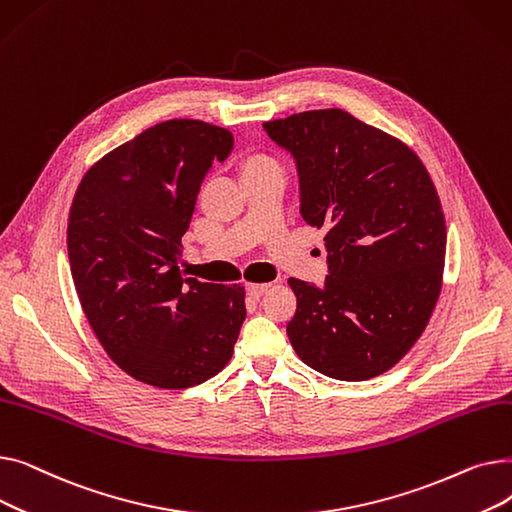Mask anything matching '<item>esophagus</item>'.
<instances>
[{
  "label": "esophagus",
  "mask_w": 512,
  "mask_h": 512,
  "mask_svg": "<svg viewBox=\"0 0 512 512\" xmlns=\"http://www.w3.org/2000/svg\"><path fill=\"white\" fill-rule=\"evenodd\" d=\"M272 288V284L270 282H253V284H249V294L253 299H259V297H263V294Z\"/></svg>",
  "instance_id": "esophagus-1"
}]
</instances>
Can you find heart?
<instances>
[{"label":"heart","mask_w":512,"mask_h":512,"mask_svg":"<svg viewBox=\"0 0 512 512\" xmlns=\"http://www.w3.org/2000/svg\"><path fill=\"white\" fill-rule=\"evenodd\" d=\"M259 164H278V161L270 155H253L247 161V166H259Z\"/></svg>","instance_id":"heart-1"}]
</instances>
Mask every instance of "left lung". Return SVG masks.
Here are the masks:
<instances>
[{
  "label": "left lung",
  "instance_id": "obj_1",
  "mask_svg": "<svg viewBox=\"0 0 512 512\" xmlns=\"http://www.w3.org/2000/svg\"><path fill=\"white\" fill-rule=\"evenodd\" d=\"M263 128L297 159L303 220L328 230L326 284L288 280L290 344L328 378H375L411 351L440 299L446 222L434 180L409 145L338 107Z\"/></svg>",
  "mask_w": 512,
  "mask_h": 512
}]
</instances>
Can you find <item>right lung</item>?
Wrapping results in <instances>:
<instances>
[{"mask_svg": "<svg viewBox=\"0 0 512 512\" xmlns=\"http://www.w3.org/2000/svg\"><path fill=\"white\" fill-rule=\"evenodd\" d=\"M232 132L168 120L105 153L80 180L68 259L91 330L137 382L184 390L220 373L247 317L245 286L184 278L182 236Z\"/></svg>", "mask_w": 512, "mask_h": 512, "instance_id": "add662e5", "label": "right lung"}]
</instances>
